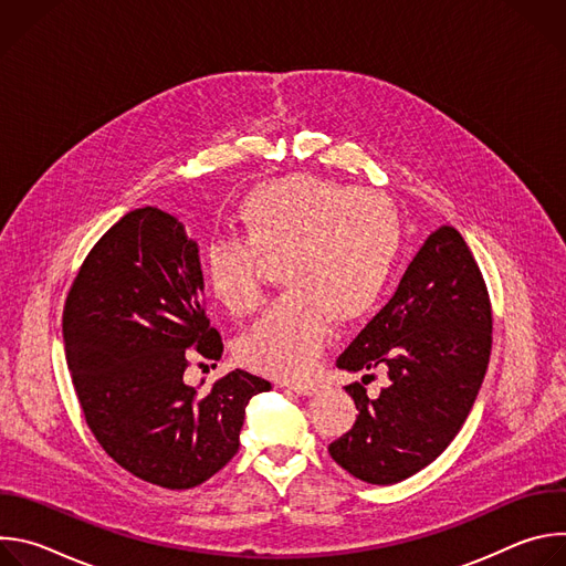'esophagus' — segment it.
Here are the masks:
<instances>
[{"instance_id": "34e87169", "label": "esophagus", "mask_w": 566, "mask_h": 566, "mask_svg": "<svg viewBox=\"0 0 566 566\" xmlns=\"http://www.w3.org/2000/svg\"><path fill=\"white\" fill-rule=\"evenodd\" d=\"M289 389H293L300 396H313L317 391L315 382H289Z\"/></svg>"}]
</instances>
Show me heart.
<instances>
[{
  "label": "heart",
  "instance_id": "1",
  "mask_svg": "<svg viewBox=\"0 0 566 566\" xmlns=\"http://www.w3.org/2000/svg\"><path fill=\"white\" fill-rule=\"evenodd\" d=\"M242 239H212L201 251L210 295L241 315L260 302L258 260L277 262L286 289L237 343L247 367L297 378L313 369L340 325L385 297L402 249L396 206L380 192L315 175H286L253 188L234 208Z\"/></svg>",
  "mask_w": 566,
  "mask_h": 566
}]
</instances>
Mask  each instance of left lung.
I'll return each instance as SVG.
<instances>
[{
	"mask_svg": "<svg viewBox=\"0 0 566 566\" xmlns=\"http://www.w3.org/2000/svg\"><path fill=\"white\" fill-rule=\"evenodd\" d=\"M493 313L481 271L452 226L419 249L391 300L338 356V369L363 374L347 385L354 428L329 446L334 461L360 481L387 486L432 463L468 419L491 358ZM390 385L366 396L367 370Z\"/></svg>",
	"mask_w": 566,
	"mask_h": 566,
	"instance_id": "1",
	"label": "left lung"
}]
</instances>
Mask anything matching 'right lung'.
Listing matches in <instances>:
<instances>
[{
  "label": "right lung",
  "instance_id": "obj_1",
  "mask_svg": "<svg viewBox=\"0 0 566 566\" xmlns=\"http://www.w3.org/2000/svg\"><path fill=\"white\" fill-rule=\"evenodd\" d=\"M80 408L105 452L160 489H195L239 450L253 396L271 382L244 369L210 391L184 371L192 347L219 360L203 311L199 244L158 208L120 217L80 269L62 317Z\"/></svg>",
  "mask_w": 566,
  "mask_h": 566
}]
</instances>
